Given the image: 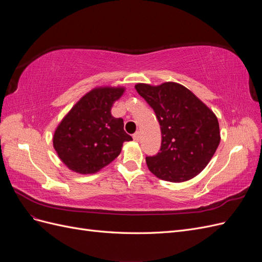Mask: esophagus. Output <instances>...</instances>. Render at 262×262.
<instances>
[{
  "instance_id": "obj_1",
  "label": "esophagus",
  "mask_w": 262,
  "mask_h": 262,
  "mask_svg": "<svg viewBox=\"0 0 262 262\" xmlns=\"http://www.w3.org/2000/svg\"><path fill=\"white\" fill-rule=\"evenodd\" d=\"M140 139H141V133H140V132H136V133L133 134V140H134V141L139 142Z\"/></svg>"
}]
</instances>
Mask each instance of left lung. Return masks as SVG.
<instances>
[{
	"label": "left lung",
	"mask_w": 262,
	"mask_h": 262,
	"mask_svg": "<svg viewBox=\"0 0 262 262\" xmlns=\"http://www.w3.org/2000/svg\"><path fill=\"white\" fill-rule=\"evenodd\" d=\"M136 90L153 108L161 125L162 145L146 156L149 171L163 180L182 182L205 168L220 144V125L212 110L185 86L139 83Z\"/></svg>",
	"instance_id": "8db88e82"
}]
</instances>
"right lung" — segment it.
Segmentation results:
<instances>
[{
	"label": "right lung",
	"instance_id": "1",
	"mask_svg": "<svg viewBox=\"0 0 262 262\" xmlns=\"http://www.w3.org/2000/svg\"><path fill=\"white\" fill-rule=\"evenodd\" d=\"M124 87H96L78 100L54 131L53 147L69 169L95 173L120 154L132 138L123 120L112 115L114 102Z\"/></svg>",
	"mask_w": 262,
	"mask_h": 262
}]
</instances>
